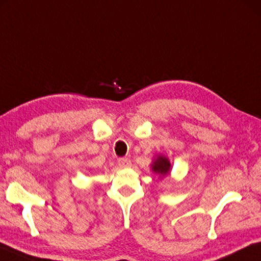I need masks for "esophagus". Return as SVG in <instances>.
Segmentation results:
<instances>
[{"mask_svg":"<svg viewBox=\"0 0 261 261\" xmlns=\"http://www.w3.org/2000/svg\"><path fill=\"white\" fill-rule=\"evenodd\" d=\"M117 163H118V165H120L121 168H129V167H131V161L129 159H124V158L118 159Z\"/></svg>","mask_w":261,"mask_h":261,"instance_id":"34e87169","label":"esophagus"}]
</instances>
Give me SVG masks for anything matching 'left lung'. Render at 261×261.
Here are the masks:
<instances>
[{
	"instance_id": "obj_1",
	"label": "left lung",
	"mask_w": 261,
	"mask_h": 261,
	"mask_svg": "<svg viewBox=\"0 0 261 261\" xmlns=\"http://www.w3.org/2000/svg\"><path fill=\"white\" fill-rule=\"evenodd\" d=\"M150 169L155 174H158L160 178L163 179L171 172L172 165L167 156H164L163 154H158L154 156L153 162L150 164Z\"/></svg>"
}]
</instances>
